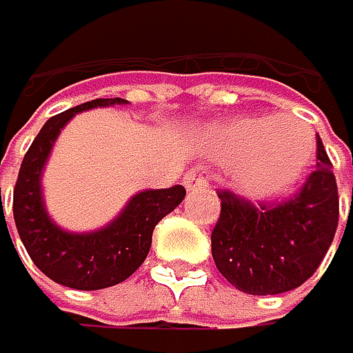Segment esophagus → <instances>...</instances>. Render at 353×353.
Masks as SVG:
<instances>
[{
    "label": "esophagus",
    "mask_w": 353,
    "mask_h": 353,
    "mask_svg": "<svg viewBox=\"0 0 353 353\" xmlns=\"http://www.w3.org/2000/svg\"><path fill=\"white\" fill-rule=\"evenodd\" d=\"M208 181H210V172L205 168H201V165H196V168H192L190 172L185 174V188L190 190V192H196V190H201V188H205L208 185Z\"/></svg>",
    "instance_id": "34e87169"
}]
</instances>
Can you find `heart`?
<instances>
[{
	"label": "heart",
	"mask_w": 353,
	"mask_h": 353,
	"mask_svg": "<svg viewBox=\"0 0 353 353\" xmlns=\"http://www.w3.org/2000/svg\"><path fill=\"white\" fill-rule=\"evenodd\" d=\"M210 152L232 163L239 192L270 199L292 190L307 170L316 139L294 114L234 117L208 130Z\"/></svg>",
	"instance_id": "1"
}]
</instances>
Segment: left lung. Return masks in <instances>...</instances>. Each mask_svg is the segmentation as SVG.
I'll return each instance as SVG.
<instances>
[{
	"label": "left lung",
	"instance_id": "left-lung-1",
	"mask_svg": "<svg viewBox=\"0 0 353 353\" xmlns=\"http://www.w3.org/2000/svg\"><path fill=\"white\" fill-rule=\"evenodd\" d=\"M221 216L212 256L236 290L256 296L299 288L319 270L339 225V188L332 161L316 139V170L283 203H259L219 192Z\"/></svg>",
	"mask_w": 353,
	"mask_h": 353
}]
</instances>
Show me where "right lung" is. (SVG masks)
Returning a JSON list of instances; mask_svg holds the SVG:
<instances>
[{"label": "right lung", "instance_id": "1", "mask_svg": "<svg viewBox=\"0 0 353 353\" xmlns=\"http://www.w3.org/2000/svg\"><path fill=\"white\" fill-rule=\"evenodd\" d=\"M114 103L128 101L94 99L50 117L26 152L14 183L12 216L26 252L46 276L72 290H103L132 276L152 245L154 225L185 196L183 185L143 190L105 228L81 234L65 232L50 221L41 196V172L61 128L77 112Z\"/></svg>", "mask_w": 353, "mask_h": 353}]
</instances>
